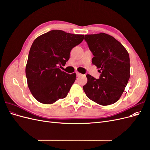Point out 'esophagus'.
Here are the masks:
<instances>
[{
    "label": "esophagus",
    "mask_w": 150,
    "mask_h": 150,
    "mask_svg": "<svg viewBox=\"0 0 150 150\" xmlns=\"http://www.w3.org/2000/svg\"><path fill=\"white\" fill-rule=\"evenodd\" d=\"M76 75H77V76H80L81 75V74L79 72H76Z\"/></svg>",
    "instance_id": "obj_1"
}]
</instances>
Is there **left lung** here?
Here are the masks:
<instances>
[{"label":"left lung","instance_id":"obj_1","mask_svg":"<svg viewBox=\"0 0 150 150\" xmlns=\"http://www.w3.org/2000/svg\"><path fill=\"white\" fill-rule=\"evenodd\" d=\"M93 54L92 62L101 74L96 79L86 75L88 82L84 91L91 100L100 105L114 104L124 92L130 77V61L128 51L112 36L105 33L85 35Z\"/></svg>","mask_w":150,"mask_h":150}]
</instances>
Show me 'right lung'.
Returning <instances> with one entry per match:
<instances>
[{
    "label": "right lung",
    "instance_id": "obj_1",
    "mask_svg": "<svg viewBox=\"0 0 150 150\" xmlns=\"http://www.w3.org/2000/svg\"><path fill=\"white\" fill-rule=\"evenodd\" d=\"M84 39V35L49 31L36 38L30 49L25 67L28 85L36 100L52 104L67 96L76 74L62 71L71 49Z\"/></svg>",
    "mask_w": 150,
    "mask_h": 150
}]
</instances>
